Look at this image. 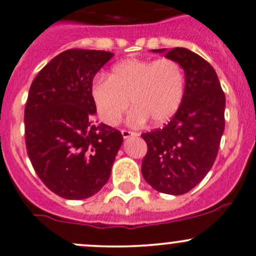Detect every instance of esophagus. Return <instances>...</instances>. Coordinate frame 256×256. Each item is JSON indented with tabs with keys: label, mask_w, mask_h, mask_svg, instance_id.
Instances as JSON below:
<instances>
[{
	"label": "esophagus",
	"mask_w": 256,
	"mask_h": 256,
	"mask_svg": "<svg viewBox=\"0 0 256 256\" xmlns=\"http://www.w3.org/2000/svg\"><path fill=\"white\" fill-rule=\"evenodd\" d=\"M121 135H122L124 138H128L131 136H138V134L134 132V131H128V130H121Z\"/></svg>",
	"instance_id": "1"
}]
</instances>
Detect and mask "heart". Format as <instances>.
<instances>
[{"label": "heart", "mask_w": 256, "mask_h": 256, "mask_svg": "<svg viewBox=\"0 0 256 256\" xmlns=\"http://www.w3.org/2000/svg\"><path fill=\"white\" fill-rule=\"evenodd\" d=\"M185 77L182 66L172 58H128L114 64L108 78L93 83L92 98L100 119L115 126L130 106L128 122L142 125L152 119L163 124L179 109L184 98Z\"/></svg>", "instance_id": "b5f03b06"}]
</instances>
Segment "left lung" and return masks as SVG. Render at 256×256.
<instances>
[{
  "label": "left lung",
  "mask_w": 256,
  "mask_h": 256,
  "mask_svg": "<svg viewBox=\"0 0 256 256\" xmlns=\"http://www.w3.org/2000/svg\"><path fill=\"white\" fill-rule=\"evenodd\" d=\"M152 51L182 67L185 92L173 119L141 135L148 147L142 176L157 192L182 195L214 166L224 131L226 96L214 67L198 54L185 48Z\"/></svg>",
  "instance_id": "left-lung-1"
}]
</instances>
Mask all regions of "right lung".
<instances>
[{"label":"right lung","instance_id":"obj_1","mask_svg":"<svg viewBox=\"0 0 256 256\" xmlns=\"http://www.w3.org/2000/svg\"><path fill=\"white\" fill-rule=\"evenodd\" d=\"M114 54L71 49L38 74L24 110L29 160L42 182L67 200H83L109 180L119 130L96 124L93 78Z\"/></svg>","mask_w":256,"mask_h":256}]
</instances>
